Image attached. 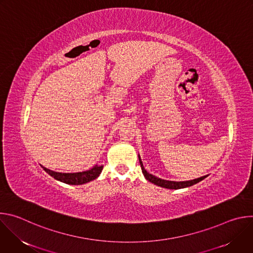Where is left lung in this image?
<instances>
[{
  "mask_svg": "<svg viewBox=\"0 0 253 253\" xmlns=\"http://www.w3.org/2000/svg\"><path fill=\"white\" fill-rule=\"evenodd\" d=\"M139 161H140V165H141V169H142V172L144 174V176L146 177V179L148 180V181L160 186V187H164V188H168V189H180V188H185V187H189V186H192L198 182H200L201 180H203L204 178H206L207 176H202L200 178H197V179H194V180H189V181H181V182H176V181H168V180H164V179H160L150 173H148L145 168H144L143 166V163L141 161V159L139 158Z\"/></svg>",
  "mask_w": 253,
  "mask_h": 253,
  "instance_id": "8db88e82",
  "label": "left lung"
}]
</instances>
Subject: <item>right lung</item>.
<instances>
[{"label": "right lung", "mask_w": 253, "mask_h": 253, "mask_svg": "<svg viewBox=\"0 0 253 253\" xmlns=\"http://www.w3.org/2000/svg\"><path fill=\"white\" fill-rule=\"evenodd\" d=\"M42 168L49 175H51L52 177L59 180V181H61V182H64L66 184H71V185H80V184L90 182V181H92V180L96 179L100 175V173L103 169V166L96 165L90 170L78 172V173H60V172H55L50 169H47L44 166H42Z\"/></svg>", "instance_id": "obj_1"}]
</instances>
